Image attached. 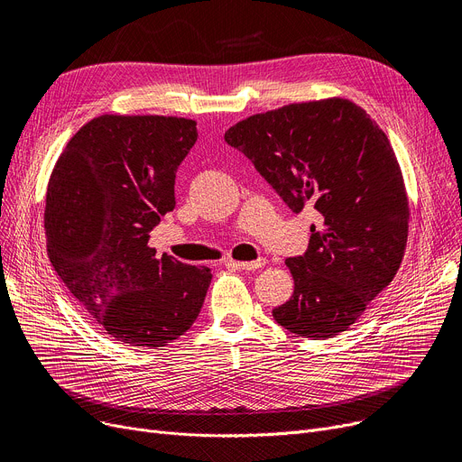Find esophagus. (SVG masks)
I'll return each instance as SVG.
<instances>
[{
  "mask_svg": "<svg viewBox=\"0 0 462 462\" xmlns=\"http://www.w3.org/2000/svg\"><path fill=\"white\" fill-rule=\"evenodd\" d=\"M232 265H236L237 270H244V272H254L260 270L265 265V258H258V260H251V262H230Z\"/></svg>",
  "mask_w": 462,
  "mask_h": 462,
  "instance_id": "34e87169",
  "label": "esophagus"
}]
</instances>
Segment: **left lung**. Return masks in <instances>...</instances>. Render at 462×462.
Returning a JSON list of instances; mask_svg holds the SVG:
<instances>
[{"instance_id":"obj_1","label":"left lung","mask_w":462,"mask_h":462,"mask_svg":"<svg viewBox=\"0 0 462 462\" xmlns=\"http://www.w3.org/2000/svg\"><path fill=\"white\" fill-rule=\"evenodd\" d=\"M225 140L286 206L322 215L303 256L286 258L294 294L273 309L290 333L346 331L390 284L408 239V197L397 157L371 116L348 99L292 103L237 121Z\"/></svg>"}]
</instances>
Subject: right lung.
<instances>
[{
    "label": "right lung",
    "mask_w": 462,
    "mask_h": 462,
    "mask_svg": "<svg viewBox=\"0 0 462 462\" xmlns=\"http://www.w3.org/2000/svg\"><path fill=\"white\" fill-rule=\"evenodd\" d=\"M197 121L103 114L72 136L46 189V251L56 273L116 341L159 348L197 320L211 272L148 245L176 208V170Z\"/></svg>",
    "instance_id": "1"
}]
</instances>
